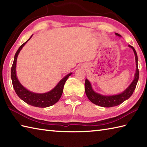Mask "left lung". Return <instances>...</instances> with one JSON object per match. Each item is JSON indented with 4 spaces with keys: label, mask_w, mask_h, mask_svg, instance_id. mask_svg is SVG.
<instances>
[{
    "label": "left lung",
    "mask_w": 147,
    "mask_h": 147,
    "mask_svg": "<svg viewBox=\"0 0 147 147\" xmlns=\"http://www.w3.org/2000/svg\"><path fill=\"white\" fill-rule=\"evenodd\" d=\"M115 35L119 37H121V36L118 33H115ZM128 47L133 49L135 55V60H136V73L134 74V78L133 81L122 93L117 95H112V96H105V95H102L96 92L92 87L90 82L87 79H86L85 83V93L88 99L94 104L105 108L113 107V106L120 105L123 102H124L125 100L128 99L134 92L139 79V70L138 67V55L136 50H134V48L132 46L128 45Z\"/></svg>",
    "instance_id": "left-lung-1"
}]
</instances>
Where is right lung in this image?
<instances>
[{"mask_svg": "<svg viewBox=\"0 0 147 147\" xmlns=\"http://www.w3.org/2000/svg\"><path fill=\"white\" fill-rule=\"evenodd\" d=\"M32 36V35L30 36V38L27 41L20 46V47L15 53L13 65L11 70V80H12L13 86L14 90H15V92L20 99L24 100L27 104L35 106V107L47 108L55 105L57 102L59 101L62 94L63 89H64V86L66 80L71 75L72 73H69L65 77L63 78L52 90L48 92L43 94L34 93L25 88L20 83L16 76V61L20 51H21L22 48L24 47L26 43L30 39Z\"/></svg>", "mask_w": 147, "mask_h": 147, "instance_id": "1", "label": "right lung"}]
</instances>
